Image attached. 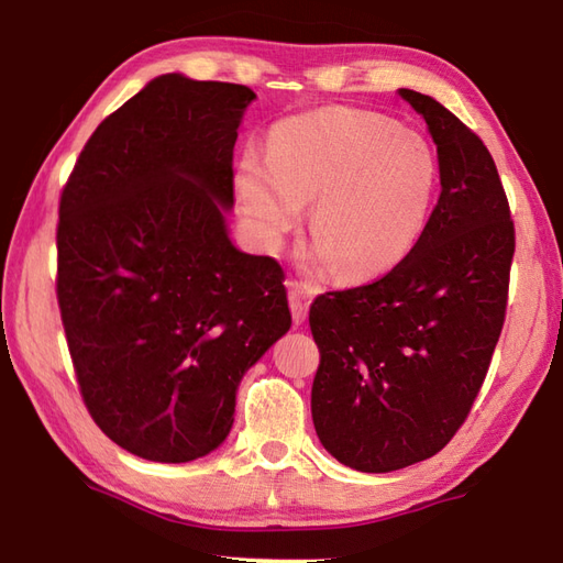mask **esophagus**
Returning a JSON list of instances; mask_svg holds the SVG:
<instances>
[{"instance_id": "34e87169", "label": "esophagus", "mask_w": 563, "mask_h": 563, "mask_svg": "<svg viewBox=\"0 0 563 563\" xmlns=\"http://www.w3.org/2000/svg\"><path fill=\"white\" fill-rule=\"evenodd\" d=\"M310 302H312V290L308 285L302 283H290V310H292V320L305 322L308 318V310H310Z\"/></svg>"}]
</instances>
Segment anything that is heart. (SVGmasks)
I'll return each mask as SVG.
<instances>
[{
	"label": "heart",
	"mask_w": 563,
	"mask_h": 563,
	"mask_svg": "<svg viewBox=\"0 0 563 563\" xmlns=\"http://www.w3.org/2000/svg\"><path fill=\"white\" fill-rule=\"evenodd\" d=\"M440 164L419 133L360 109H320L275 123L268 161L247 154L238 201L258 241L283 243L310 203L308 265L347 283L402 263L430 221Z\"/></svg>",
	"instance_id": "obj_1"
}]
</instances>
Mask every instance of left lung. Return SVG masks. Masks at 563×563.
<instances>
[{
	"label": "left lung",
	"mask_w": 563,
	"mask_h": 563,
	"mask_svg": "<svg viewBox=\"0 0 563 563\" xmlns=\"http://www.w3.org/2000/svg\"><path fill=\"white\" fill-rule=\"evenodd\" d=\"M397 93L437 146L440 201L385 278L310 305L320 347L312 424L340 464L367 474L430 460L460 430L501 335L514 258L487 146L437 99Z\"/></svg>",
	"instance_id": "1"
}]
</instances>
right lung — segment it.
Wrapping results in <instances>:
<instances>
[{
    "label": "right lung",
    "mask_w": 563,
    "mask_h": 563,
    "mask_svg": "<svg viewBox=\"0 0 563 563\" xmlns=\"http://www.w3.org/2000/svg\"><path fill=\"white\" fill-rule=\"evenodd\" d=\"M255 93L151 79L99 123L59 203V295L93 422L180 464L231 434L243 375L290 330L283 268L235 247L233 146Z\"/></svg>",
    "instance_id": "1"
}]
</instances>
